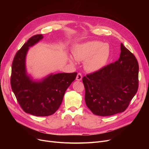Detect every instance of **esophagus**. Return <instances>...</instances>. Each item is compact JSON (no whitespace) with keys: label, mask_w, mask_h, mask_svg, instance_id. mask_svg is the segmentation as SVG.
<instances>
[{"label":"esophagus","mask_w":149,"mask_h":149,"mask_svg":"<svg viewBox=\"0 0 149 149\" xmlns=\"http://www.w3.org/2000/svg\"><path fill=\"white\" fill-rule=\"evenodd\" d=\"M82 77H83V76L81 73H78L77 77H76V80L77 81H81L82 80Z\"/></svg>","instance_id":"esophagus-1"}]
</instances>
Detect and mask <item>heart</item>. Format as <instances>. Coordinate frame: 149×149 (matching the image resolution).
<instances>
[{"instance_id": "b5f03b06", "label": "heart", "mask_w": 149, "mask_h": 149, "mask_svg": "<svg viewBox=\"0 0 149 149\" xmlns=\"http://www.w3.org/2000/svg\"><path fill=\"white\" fill-rule=\"evenodd\" d=\"M74 57L79 61H85L84 68L89 72H96L102 69L108 61L110 49L107 44L99 41H91L77 46ZM70 61L74 60L70 58Z\"/></svg>"}]
</instances>
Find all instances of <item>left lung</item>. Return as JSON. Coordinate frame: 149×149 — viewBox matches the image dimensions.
Returning <instances> with one entry per match:
<instances>
[{"instance_id":"1","label":"left lung","mask_w":149,"mask_h":149,"mask_svg":"<svg viewBox=\"0 0 149 149\" xmlns=\"http://www.w3.org/2000/svg\"><path fill=\"white\" fill-rule=\"evenodd\" d=\"M138 72L135 56L121 43L118 60L83 77L88 108L103 116L124 112L137 92Z\"/></svg>"}]
</instances>
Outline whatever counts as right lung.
I'll list each match as a JSON object with an SVG mask.
<instances>
[{
  "label": "right lung",
  "instance_id": "add662e5",
  "mask_svg": "<svg viewBox=\"0 0 149 149\" xmlns=\"http://www.w3.org/2000/svg\"><path fill=\"white\" fill-rule=\"evenodd\" d=\"M42 34L31 37L15 54L12 63L11 86L20 107L26 113L37 116L54 114L61 105L65 93L77 73L51 74L40 81L27 75L26 55L29 47L43 38Z\"/></svg>",
  "mask_w": 149,
  "mask_h": 149
}]
</instances>
